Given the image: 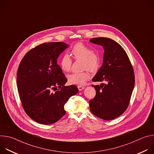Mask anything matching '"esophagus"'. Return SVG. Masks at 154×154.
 Here are the masks:
<instances>
[{
    "label": "esophagus",
    "instance_id": "34e87169",
    "mask_svg": "<svg viewBox=\"0 0 154 154\" xmlns=\"http://www.w3.org/2000/svg\"><path fill=\"white\" fill-rule=\"evenodd\" d=\"M77 88H78V89H79V91H82L83 89H84V86H80V85L77 86Z\"/></svg>",
    "mask_w": 154,
    "mask_h": 154
}]
</instances>
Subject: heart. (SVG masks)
Returning <instances> with one entry per match:
<instances>
[{
	"mask_svg": "<svg viewBox=\"0 0 154 154\" xmlns=\"http://www.w3.org/2000/svg\"><path fill=\"white\" fill-rule=\"evenodd\" d=\"M71 55L75 60L82 61V68L84 71L81 72L72 73L68 76L69 83L73 85H83L90 78L91 72H96L100 64V59L99 54L94 51L83 42H77L71 49ZM72 61L70 57L67 55H63L60 60L59 64L61 69L66 72H68L71 69Z\"/></svg>",
	"mask_w": 154,
	"mask_h": 154,
	"instance_id": "heart-1",
	"label": "heart"
}]
</instances>
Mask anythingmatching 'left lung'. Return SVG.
I'll use <instances>...</instances> for the list:
<instances>
[{
  "mask_svg": "<svg viewBox=\"0 0 154 154\" xmlns=\"http://www.w3.org/2000/svg\"><path fill=\"white\" fill-rule=\"evenodd\" d=\"M91 42L104 49L102 66L92 79L105 82L94 87L95 97L89 101L90 110L96 116L109 121L121 115L130 103L135 85V74L129 58L115 41L103 37L94 38Z\"/></svg>",
  "mask_w": 154,
  "mask_h": 154,
  "instance_id": "left-lung-1",
  "label": "left lung"
}]
</instances>
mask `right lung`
<instances>
[{"label":"right lung","mask_w":154,"mask_h":154,"mask_svg":"<svg viewBox=\"0 0 154 154\" xmlns=\"http://www.w3.org/2000/svg\"><path fill=\"white\" fill-rule=\"evenodd\" d=\"M67 48L63 42L41 44L30 49L19 65L17 86L22 106L38 123L48 125L60 120L66 113L64 104L79 92L74 85L64 86L68 80L57 62Z\"/></svg>","instance_id":"obj_1"}]
</instances>
